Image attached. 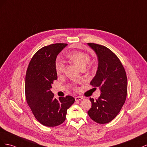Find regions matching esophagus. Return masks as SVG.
Segmentation results:
<instances>
[{
    "instance_id": "34e87169",
    "label": "esophagus",
    "mask_w": 147,
    "mask_h": 147,
    "mask_svg": "<svg viewBox=\"0 0 147 147\" xmlns=\"http://www.w3.org/2000/svg\"><path fill=\"white\" fill-rule=\"evenodd\" d=\"M82 99H83V97L82 96H77L75 97V101H78V100H81Z\"/></svg>"
}]
</instances>
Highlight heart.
<instances>
[{
  "label": "heart",
  "instance_id": "obj_1",
  "mask_svg": "<svg viewBox=\"0 0 147 147\" xmlns=\"http://www.w3.org/2000/svg\"><path fill=\"white\" fill-rule=\"evenodd\" d=\"M67 57L74 63L76 64L81 69L85 68L87 64L90 62L91 57L86 53L80 51H75L70 52L67 55ZM55 69L57 74H61L64 72L65 69V66L64 63L61 61H57L55 64ZM76 89V87L74 86Z\"/></svg>",
  "mask_w": 147,
  "mask_h": 147
}]
</instances>
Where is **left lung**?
I'll use <instances>...</instances> for the list:
<instances>
[{
	"label": "left lung",
	"instance_id": "1",
	"mask_svg": "<svg viewBox=\"0 0 147 147\" xmlns=\"http://www.w3.org/2000/svg\"><path fill=\"white\" fill-rule=\"evenodd\" d=\"M88 45L95 51L98 59V67L90 84L100 90L98 99H90L92 105L88 114L97 123H108L117 116L125 102L126 74L121 61L110 49L99 44Z\"/></svg>",
	"mask_w": 147,
	"mask_h": 147
}]
</instances>
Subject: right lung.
Returning a JSON list of instances; mask_svg holds the SVG:
<instances>
[{
  "label": "right lung",
  "mask_w": 147,
  "mask_h": 147,
  "mask_svg": "<svg viewBox=\"0 0 147 147\" xmlns=\"http://www.w3.org/2000/svg\"><path fill=\"white\" fill-rule=\"evenodd\" d=\"M67 44L55 43L40 49L31 59L26 75L25 94L35 118L43 125L54 127L65 119L67 110L75 102L72 96L54 98L50 89L57 79L56 57Z\"/></svg>",
  "instance_id": "obj_1"
}]
</instances>
